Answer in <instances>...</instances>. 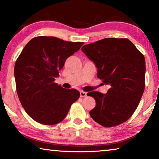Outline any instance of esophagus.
<instances>
[{
    "label": "esophagus",
    "mask_w": 159,
    "mask_h": 159,
    "mask_svg": "<svg viewBox=\"0 0 159 159\" xmlns=\"http://www.w3.org/2000/svg\"><path fill=\"white\" fill-rule=\"evenodd\" d=\"M80 97L81 98H84L87 95V93L84 92V91H80Z\"/></svg>",
    "instance_id": "obj_1"
}]
</instances>
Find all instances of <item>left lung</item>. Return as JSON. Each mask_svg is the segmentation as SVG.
Returning <instances> with one entry per match:
<instances>
[{
	"label": "left lung",
	"instance_id": "obj_1",
	"mask_svg": "<svg viewBox=\"0 0 159 159\" xmlns=\"http://www.w3.org/2000/svg\"><path fill=\"white\" fill-rule=\"evenodd\" d=\"M82 51L95 63L98 77L109 84L107 93H88L95 100L90 111L103 127L121 125L132 116L145 90V60L127 38H104L84 45Z\"/></svg>",
	"mask_w": 159,
	"mask_h": 159
}]
</instances>
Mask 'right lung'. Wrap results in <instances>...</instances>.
<instances>
[{
	"label": "right lung",
	"mask_w": 159,
	"mask_h": 159,
	"mask_svg": "<svg viewBox=\"0 0 159 159\" xmlns=\"http://www.w3.org/2000/svg\"><path fill=\"white\" fill-rule=\"evenodd\" d=\"M83 44L55 37H35L17 58L14 66L17 95L24 109L37 122L60 123L80 98L78 90L63 88L54 81L67 58Z\"/></svg>",
	"instance_id": "1"
}]
</instances>
